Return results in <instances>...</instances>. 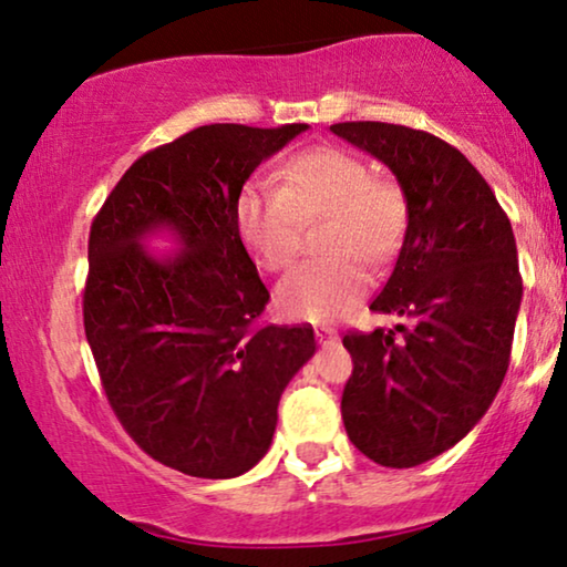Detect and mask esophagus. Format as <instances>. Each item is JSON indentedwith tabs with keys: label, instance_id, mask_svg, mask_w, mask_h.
Instances as JSON below:
<instances>
[{
	"label": "esophagus",
	"instance_id": "obj_1",
	"mask_svg": "<svg viewBox=\"0 0 567 567\" xmlns=\"http://www.w3.org/2000/svg\"><path fill=\"white\" fill-rule=\"evenodd\" d=\"M315 338L320 340V343H336V340H338V330L324 328V324H322V328L315 330Z\"/></svg>",
	"mask_w": 567,
	"mask_h": 567
}]
</instances>
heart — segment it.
<instances>
[{
	"label": "heart",
	"mask_w": 567,
	"mask_h": 567,
	"mask_svg": "<svg viewBox=\"0 0 567 567\" xmlns=\"http://www.w3.org/2000/svg\"><path fill=\"white\" fill-rule=\"evenodd\" d=\"M328 216L320 250L278 286V307L293 320L324 322L367 297V262H386L408 229V204L398 185L371 177L353 152L312 146L281 167V185L247 183L235 200V224L260 268L278 274L297 260L301 224Z\"/></svg>",
	"instance_id": "b5f03b06"
}]
</instances>
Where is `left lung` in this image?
<instances>
[{
    "label": "left lung",
    "instance_id": "8db88e82",
    "mask_svg": "<svg viewBox=\"0 0 567 567\" xmlns=\"http://www.w3.org/2000/svg\"><path fill=\"white\" fill-rule=\"evenodd\" d=\"M330 131L384 162L408 200L402 250L371 309L410 324L346 332L353 371L340 413L361 454L415 467L467 436L506 377L522 305L514 229L444 138L379 121Z\"/></svg>",
    "mask_w": 567,
    "mask_h": 567
}]
</instances>
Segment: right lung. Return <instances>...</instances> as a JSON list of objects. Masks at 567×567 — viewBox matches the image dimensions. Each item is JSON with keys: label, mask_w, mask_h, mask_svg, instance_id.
I'll return each instance as SVG.
<instances>
[{"label": "right lung", "mask_w": 567, "mask_h": 567, "mask_svg": "<svg viewBox=\"0 0 567 567\" xmlns=\"http://www.w3.org/2000/svg\"><path fill=\"white\" fill-rule=\"evenodd\" d=\"M305 128H193L142 154L92 219L82 312L105 398L138 449L190 477L255 467L315 353L309 324L260 322L270 293L235 224L252 169ZM162 228L182 243L169 259L141 245Z\"/></svg>", "instance_id": "add662e5"}]
</instances>
